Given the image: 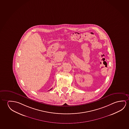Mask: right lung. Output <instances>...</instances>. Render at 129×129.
I'll return each instance as SVG.
<instances>
[{
	"label": "right lung",
	"instance_id": "1",
	"mask_svg": "<svg viewBox=\"0 0 129 129\" xmlns=\"http://www.w3.org/2000/svg\"><path fill=\"white\" fill-rule=\"evenodd\" d=\"M52 89V88H51V89H50V90H51Z\"/></svg>",
	"mask_w": 129,
	"mask_h": 129
}]
</instances>
